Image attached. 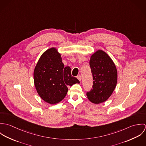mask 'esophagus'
Segmentation results:
<instances>
[{
  "instance_id": "esophagus-1",
  "label": "esophagus",
  "mask_w": 146,
  "mask_h": 146,
  "mask_svg": "<svg viewBox=\"0 0 146 146\" xmlns=\"http://www.w3.org/2000/svg\"><path fill=\"white\" fill-rule=\"evenodd\" d=\"M77 79L80 82L81 81V76L80 75H78V76H77Z\"/></svg>"
}]
</instances>
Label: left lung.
Wrapping results in <instances>:
<instances>
[{
    "label": "left lung",
    "mask_w": 146,
    "mask_h": 146,
    "mask_svg": "<svg viewBox=\"0 0 146 146\" xmlns=\"http://www.w3.org/2000/svg\"><path fill=\"white\" fill-rule=\"evenodd\" d=\"M93 85L86 93L93 104L104 102L112 94L117 84V71L115 63L104 51L98 50L90 57L89 62Z\"/></svg>",
    "instance_id": "1"
}]
</instances>
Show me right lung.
<instances>
[{
	"mask_svg": "<svg viewBox=\"0 0 146 146\" xmlns=\"http://www.w3.org/2000/svg\"><path fill=\"white\" fill-rule=\"evenodd\" d=\"M34 84L36 91L45 102L56 104L65 97L68 86L80 83L72 76L71 68L64 67L61 54L55 48L44 52L34 71Z\"/></svg>",
	"mask_w": 146,
	"mask_h": 146,
	"instance_id": "1",
	"label": "right lung"
}]
</instances>
